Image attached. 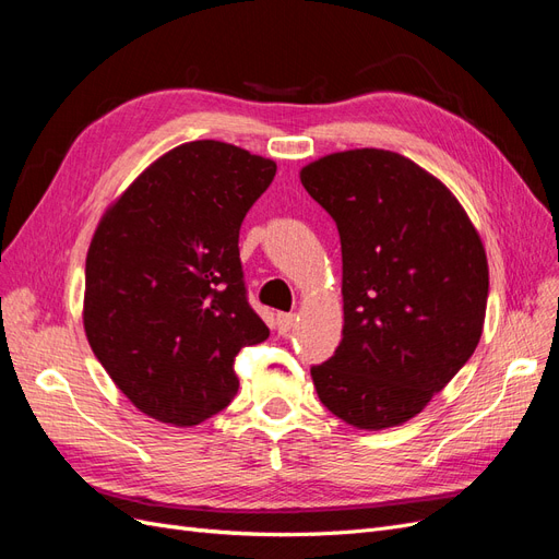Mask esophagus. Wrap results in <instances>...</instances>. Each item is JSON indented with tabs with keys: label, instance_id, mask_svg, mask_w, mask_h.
<instances>
[{
	"label": "esophagus",
	"instance_id": "34e87169",
	"mask_svg": "<svg viewBox=\"0 0 559 559\" xmlns=\"http://www.w3.org/2000/svg\"><path fill=\"white\" fill-rule=\"evenodd\" d=\"M275 324H277V333L286 335V333H289V331L294 329V324H296V314H284V312H280L277 319H275Z\"/></svg>",
	"mask_w": 559,
	"mask_h": 559
}]
</instances>
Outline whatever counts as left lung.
Here are the masks:
<instances>
[{
  "instance_id": "8db88e82",
  "label": "left lung",
  "mask_w": 559,
  "mask_h": 559,
  "mask_svg": "<svg viewBox=\"0 0 559 559\" xmlns=\"http://www.w3.org/2000/svg\"><path fill=\"white\" fill-rule=\"evenodd\" d=\"M300 183L343 249V341L310 370L317 396L354 429L399 427L480 343V235L441 179L394 151H337L302 167Z\"/></svg>"
}]
</instances>
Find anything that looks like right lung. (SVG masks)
Listing matches in <instances>:
<instances>
[{
	"instance_id": "add662e5",
	"label": "right lung",
	"mask_w": 559,
	"mask_h": 559,
	"mask_svg": "<svg viewBox=\"0 0 559 559\" xmlns=\"http://www.w3.org/2000/svg\"><path fill=\"white\" fill-rule=\"evenodd\" d=\"M275 160L216 140L167 151L99 218L83 329L114 384L163 425L195 427L238 394L235 357L270 335L249 308L240 226Z\"/></svg>"
}]
</instances>
